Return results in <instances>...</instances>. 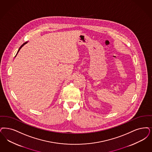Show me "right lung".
<instances>
[{
	"label": "right lung",
	"instance_id": "obj_1",
	"mask_svg": "<svg viewBox=\"0 0 152 152\" xmlns=\"http://www.w3.org/2000/svg\"><path fill=\"white\" fill-rule=\"evenodd\" d=\"M28 43V42H26L24 43H23V45H21V46H20V48H19V49H18V53H17V54H16V56H15V57H16V55H18V52H19V51H20V49H21V48H22V47H23V46H24L25 45V44H26V43Z\"/></svg>",
	"mask_w": 152,
	"mask_h": 152
}]
</instances>
